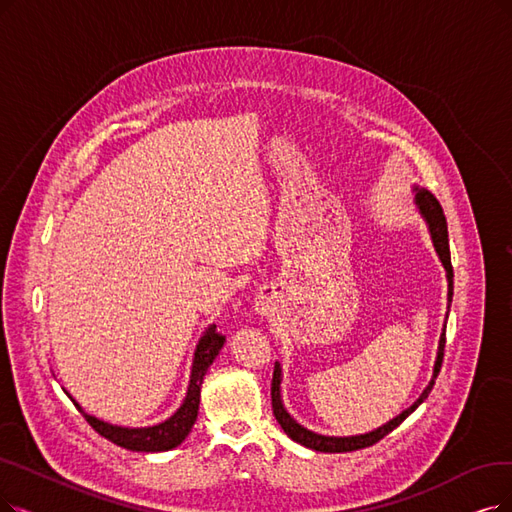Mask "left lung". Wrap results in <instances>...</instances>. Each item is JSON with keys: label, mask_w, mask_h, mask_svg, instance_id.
<instances>
[{"label": "left lung", "mask_w": 512, "mask_h": 512, "mask_svg": "<svg viewBox=\"0 0 512 512\" xmlns=\"http://www.w3.org/2000/svg\"><path fill=\"white\" fill-rule=\"evenodd\" d=\"M414 193H416V197H414L416 206H418L422 218H424L426 224H428V231H431V237H433V245H435V250H437V254H439V260L443 262V269H445V273H447V313H449V304H452V296H454V269H452V256H449V241H447V222H445V214H443L441 203L437 201V197H435L431 191L414 187ZM443 349H445V327H443L441 338H439V349H437V359H435L431 382H428V386L424 388L422 395L414 401V405H410L405 412H401L399 416H395L391 422L382 424L380 428H376V431H372V433L355 435V437H325V435H317V433L309 431V428H304L302 424H298V422L288 414V410H285L283 401H281V365H279V361L275 363L273 384H271L273 414H275L277 422L281 424L285 435H288L290 439H294L296 443L304 445V447L315 449V452L342 454V452H355V449L370 447V445L378 443L380 439H384L391 431H395V428H397L407 416H410V414L416 410V407L428 397V393L433 391L435 380H437L439 370H441V363H443Z\"/></svg>", "instance_id": "obj_1"}]
</instances>
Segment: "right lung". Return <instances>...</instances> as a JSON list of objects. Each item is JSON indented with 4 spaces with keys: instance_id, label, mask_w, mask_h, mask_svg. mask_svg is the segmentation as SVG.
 <instances>
[{
    "instance_id": "right-lung-1",
    "label": "right lung",
    "mask_w": 512,
    "mask_h": 512,
    "mask_svg": "<svg viewBox=\"0 0 512 512\" xmlns=\"http://www.w3.org/2000/svg\"><path fill=\"white\" fill-rule=\"evenodd\" d=\"M224 344V336L218 334L216 325H210L203 336L197 342L195 357H193V367H191V380L187 388V397L182 401L178 410L168 418L155 426H145V428H126V426H113L109 422H102L90 414L81 410V405L71 397L77 410L84 414L88 424L94 428L98 435L109 439L111 443L132 449V452H168V449H174L182 441L187 439L191 433V428L197 420L199 412V397H201V384L203 376H206L208 367L216 359Z\"/></svg>"
}]
</instances>
